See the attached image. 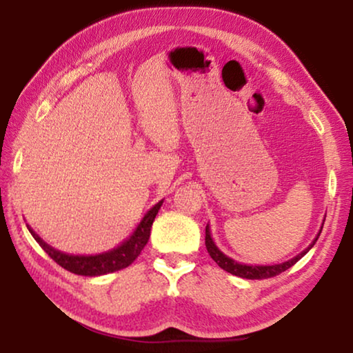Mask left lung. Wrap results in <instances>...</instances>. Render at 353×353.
Listing matches in <instances>:
<instances>
[{
    "label": "left lung",
    "instance_id": "1",
    "mask_svg": "<svg viewBox=\"0 0 353 353\" xmlns=\"http://www.w3.org/2000/svg\"><path fill=\"white\" fill-rule=\"evenodd\" d=\"M320 233H318V236H320ZM318 236L315 238V241L310 244V248H307L303 252L299 254L297 257L288 260V262H284V263H278V265H241L236 262V260L226 257V255L221 252L219 248H216L214 239H212L209 225L205 226V248H207V252L210 254V257L215 260V263L219 265L220 268H223L225 272L234 274V276L245 278V279H265V278L276 276V274L286 272L288 268H291L294 263H297L299 260H301L303 255H305L308 250L313 248V244L318 241Z\"/></svg>",
    "mask_w": 353,
    "mask_h": 353
}]
</instances>
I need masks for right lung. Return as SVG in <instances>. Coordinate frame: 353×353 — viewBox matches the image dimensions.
Returning <instances> with one entry per match:
<instances>
[{
	"instance_id": "right-lung-1",
	"label": "right lung",
	"mask_w": 353,
	"mask_h": 353,
	"mask_svg": "<svg viewBox=\"0 0 353 353\" xmlns=\"http://www.w3.org/2000/svg\"><path fill=\"white\" fill-rule=\"evenodd\" d=\"M162 202H157L151 210L144 215L141 223L138 225V228L134 230V233L130 238L109 252L98 254V255H69L62 254L59 250L52 249L51 245H48L30 226L27 225L28 231H30L33 238L38 244L41 245V249L54 260L57 265H61L62 268H65L67 272L81 274V276H101V274L119 272V270L127 268L128 265L134 262V259L141 254L144 245L148 244L149 236H151V226L152 221L156 219L159 209H161Z\"/></svg>"
}]
</instances>
